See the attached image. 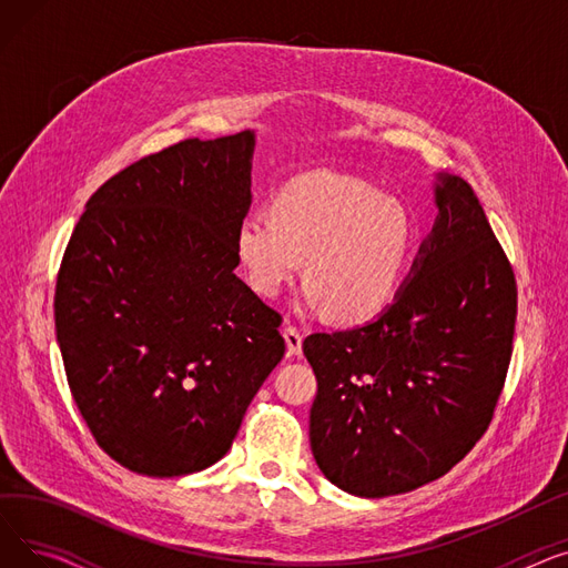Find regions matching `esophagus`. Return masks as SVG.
<instances>
[{"label": "esophagus", "instance_id": "1", "mask_svg": "<svg viewBox=\"0 0 568 568\" xmlns=\"http://www.w3.org/2000/svg\"><path fill=\"white\" fill-rule=\"evenodd\" d=\"M285 343H287L290 354H302L304 336L300 329H296V326H285Z\"/></svg>", "mask_w": 568, "mask_h": 568}]
</instances>
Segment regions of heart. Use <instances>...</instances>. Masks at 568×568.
<instances>
[{
  "mask_svg": "<svg viewBox=\"0 0 568 568\" xmlns=\"http://www.w3.org/2000/svg\"><path fill=\"white\" fill-rule=\"evenodd\" d=\"M414 248L409 209L338 172L294 176L272 200V216L251 214L234 230L248 285L278 296L304 264L306 300L336 322H364L392 304Z\"/></svg>",
  "mask_w": 568,
  "mask_h": 568,
  "instance_id": "b5f03b06",
  "label": "heart"
}]
</instances>
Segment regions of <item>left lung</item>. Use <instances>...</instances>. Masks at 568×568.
Instances as JSON below:
<instances>
[{"mask_svg":"<svg viewBox=\"0 0 568 568\" xmlns=\"http://www.w3.org/2000/svg\"><path fill=\"white\" fill-rule=\"evenodd\" d=\"M437 223L377 320L311 334V449L334 486L389 497L430 484L488 430L511 364L518 287L474 189L439 176Z\"/></svg>","mask_w":568,"mask_h":568,"instance_id":"1","label":"left lung"}]
</instances>
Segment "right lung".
<instances>
[{
    "mask_svg": "<svg viewBox=\"0 0 568 568\" xmlns=\"http://www.w3.org/2000/svg\"><path fill=\"white\" fill-rule=\"evenodd\" d=\"M251 131L182 140L89 197L62 257L54 329L101 449L144 476L221 460L285 354L283 315L242 281Z\"/></svg>",
    "mask_w": 568,
    "mask_h": 568,
    "instance_id": "1",
    "label": "right lung"
}]
</instances>
